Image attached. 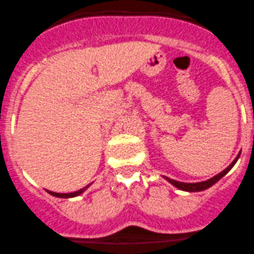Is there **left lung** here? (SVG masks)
I'll return each instance as SVG.
<instances>
[{"label":"left lung","mask_w":254,"mask_h":254,"mask_svg":"<svg viewBox=\"0 0 254 254\" xmlns=\"http://www.w3.org/2000/svg\"><path fill=\"white\" fill-rule=\"evenodd\" d=\"M241 156V152L237 154V157L233 159V162H232L231 165L228 166V167L226 168V170H223L222 172H219L218 175L213 176L212 178H209V180L207 181H202V182H195V183H186V182H180V181H176V180H172V178H168L166 177V176H162V177L165 178L167 182H170L171 185L175 186L176 188H178V190H186V192H201V190H207V188L212 187V186L214 185L216 182H218L219 180H221L223 176H226L227 173L229 172V171L232 170V167H233L234 165H236V162L238 161V158H240Z\"/></svg>","instance_id":"8db88e82"}]
</instances>
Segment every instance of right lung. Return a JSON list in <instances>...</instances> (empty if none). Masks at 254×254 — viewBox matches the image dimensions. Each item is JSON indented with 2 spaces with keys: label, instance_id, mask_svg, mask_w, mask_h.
I'll return each instance as SVG.
<instances>
[{
  "label": "right lung",
  "instance_id": "right-lung-1",
  "mask_svg": "<svg viewBox=\"0 0 254 254\" xmlns=\"http://www.w3.org/2000/svg\"><path fill=\"white\" fill-rule=\"evenodd\" d=\"M89 186H91V183H89V185H87L86 187H83V188H81V190H76V192H71V193H57V192H52V190H47V192L50 193V194L55 195V197H59V198H72V197H77V195L82 194V193H83L84 190L89 187Z\"/></svg>",
  "mask_w": 254,
  "mask_h": 254
}]
</instances>
